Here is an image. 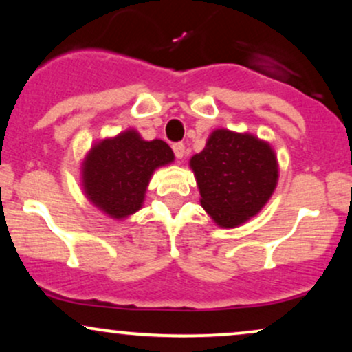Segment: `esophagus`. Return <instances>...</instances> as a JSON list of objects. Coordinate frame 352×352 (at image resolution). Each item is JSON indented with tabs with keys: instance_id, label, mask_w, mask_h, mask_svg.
Returning a JSON list of instances; mask_svg holds the SVG:
<instances>
[{
	"instance_id": "34e87169",
	"label": "esophagus",
	"mask_w": 352,
	"mask_h": 352,
	"mask_svg": "<svg viewBox=\"0 0 352 352\" xmlns=\"http://www.w3.org/2000/svg\"><path fill=\"white\" fill-rule=\"evenodd\" d=\"M173 153H175V157L179 160H182L185 157V145L182 144V142H179V144H173Z\"/></svg>"
}]
</instances>
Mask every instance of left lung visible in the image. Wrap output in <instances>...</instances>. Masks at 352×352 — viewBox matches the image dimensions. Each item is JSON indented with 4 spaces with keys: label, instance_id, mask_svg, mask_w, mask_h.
I'll list each match as a JSON object with an SVG mask.
<instances>
[{
    "label": "left lung",
    "instance_id": "obj_1",
    "mask_svg": "<svg viewBox=\"0 0 352 352\" xmlns=\"http://www.w3.org/2000/svg\"><path fill=\"white\" fill-rule=\"evenodd\" d=\"M200 205L218 227L235 228L258 215L278 184L273 147L248 132L217 129L190 159Z\"/></svg>",
    "mask_w": 352,
    "mask_h": 352
}]
</instances>
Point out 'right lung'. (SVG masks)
Listing matches in <instances>:
<instances>
[{
    "instance_id": "right-lung-1",
    "label": "right lung",
    "mask_w": 352,
    "mask_h": 352,
    "mask_svg": "<svg viewBox=\"0 0 352 352\" xmlns=\"http://www.w3.org/2000/svg\"><path fill=\"white\" fill-rule=\"evenodd\" d=\"M164 140H144L134 129L99 140L80 165L86 197L114 220L134 215L144 205L153 172L173 162Z\"/></svg>"
}]
</instances>
